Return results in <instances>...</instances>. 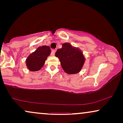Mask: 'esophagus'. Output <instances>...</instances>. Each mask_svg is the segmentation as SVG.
<instances>
[{
    "label": "esophagus",
    "mask_w": 123,
    "mask_h": 123,
    "mask_svg": "<svg viewBox=\"0 0 123 123\" xmlns=\"http://www.w3.org/2000/svg\"><path fill=\"white\" fill-rule=\"evenodd\" d=\"M56 49H53L51 50V55H55V52H56Z\"/></svg>",
    "instance_id": "obj_1"
}]
</instances>
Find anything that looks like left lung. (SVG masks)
Instances as JSON below:
<instances>
[{
	"instance_id": "8db88e82",
	"label": "left lung",
	"mask_w": 123,
	"mask_h": 123,
	"mask_svg": "<svg viewBox=\"0 0 123 123\" xmlns=\"http://www.w3.org/2000/svg\"><path fill=\"white\" fill-rule=\"evenodd\" d=\"M59 59L62 68L65 73L74 74L80 72L85 63V57L78 48L72 47L69 43H64L55 53Z\"/></svg>"
}]
</instances>
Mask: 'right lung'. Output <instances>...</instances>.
<instances>
[{"label":"right lung","mask_w":123,"mask_h":123,"mask_svg":"<svg viewBox=\"0 0 123 123\" xmlns=\"http://www.w3.org/2000/svg\"><path fill=\"white\" fill-rule=\"evenodd\" d=\"M51 53L49 46L38 47L26 59V65L31 71H38L44 65L45 60Z\"/></svg>","instance_id":"add662e5"}]
</instances>
